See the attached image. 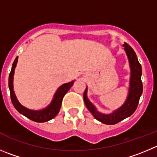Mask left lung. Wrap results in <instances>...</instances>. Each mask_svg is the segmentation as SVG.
Returning a JSON list of instances; mask_svg holds the SVG:
<instances>
[{
  "label": "left lung",
  "mask_w": 157,
  "mask_h": 157,
  "mask_svg": "<svg viewBox=\"0 0 157 157\" xmlns=\"http://www.w3.org/2000/svg\"><path fill=\"white\" fill-rule=\"evenodd\" d=\"M125 50L128 56L131 68V77H130V87L126 101L120 108L109 115H104L96 110L95 107L90 102L87 98V90L83 93V101L93 116L101 122L106 125H115L123 119L132 115L138 107L140 96L143 93V82L141 80L142 67L136 56V54L132 48L126 42L124 44Z\"/></svg>",
  "instance_id": "8db88e82"
}]
</instances>
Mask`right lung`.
<instances>
[{
  "mask_svg": "<svg viewBox=\"0 0 157 157\" xmlns=\"http://www.w3.org/2000/svg\"><path fill=\"white\" fill-rule=\"evenodd\" d=\"M17 58H18L17 56L16 57L14 63H13L11 73L9 74V79H8V86H9L10 94H11V100L13 105L19 113L22 114L24 116L27 117L28 118L32 120V121H36V122H45V121H49L54 117L56 116L57 114L59 113V110H60L64 95L67 93L70 87L73 86L74 81L64 83L61 87H59L58 90L56 92L55 95H54V98L51 104L45 109L40 110V111H33V110L28 109L19 103L18 101L16 98L14 90H13V76H14V68H15L17 62Z\"/></svg>",
  "mask_w": 157,
  "mask_h": 157,
  "instance_id": "1",
  "label": "right lung"
}]
</instances>
